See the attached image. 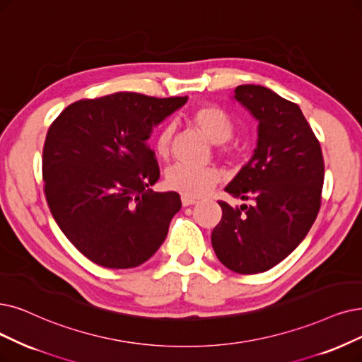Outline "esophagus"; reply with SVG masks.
<instances>
[{
    "label": "esophagus",
    "mask_w": 362,
    "mask_h": 362,
    "mask_svg": "<svg viewBox=\"0 0 362 362\" xmlns=\"http://www.w3.org/2000/svg\"><path fill=\"white\" fill-rule=\"evenodd\" d=\"M181 202H182V206H190V205H194L197 200H196V199H193V197L182 196V197H181Z\"/></svg>",
    "instance_id": "esophagus-1"
}]
</instances>
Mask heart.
<instances>
[{
	"instance_id": "1",
	"label": "heart",
	"mask_w": 362,
	"mask_h": 362,
	"mask_svg": "<svg viewBox=\"0 0 362 362\" xmlns=\"http://www.w3.org/2000/svg\"><path fill=\"white\" fill-rule=\"evenodd\" d=\"M190 120L211 142L221 144L223 153L228 156L233 153L223 146L233 135L235 129L233 123H231L224 111L215 107H200L192 112ZM173 132H175L173 124L166 123L162 126L160 132L157 134L154 150L158 157L165 158L169 154ZM218 180L220 172L214 166L199 168L177 163L170 166L166 172V185L169 189L187 197H200L206 194L218 182Z\"/></svg>"
}]
</instances>
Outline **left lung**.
Listing matches in <instances>:
<instances>
[{
	"instance_id": "1",
	"label": "left lung",
	"mask_w": 362,
	"mask_h": 362,
	"mask_svg": "<svg viewBox=\"0 0 362 362\" xmlns=\"http://www.w3.org/2000/svg\"><path fill=\"white\" fill-rule=\"evenodd\" d=\"M233 98L258 122V138L224 190L250 205L218 202L223 216L211 240L227 269L252 274L281 263L309 233L321 208L324 158L297 104L255 84L238 86Z\"/></svg>"
}]
</instances>
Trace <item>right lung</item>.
<instances>
[{"mask_svg": "<svg viewBox=\"0 0 362 362\" xmlns=\"http://www.w3.org/2000/svg\"><path fill=\"white\" fill-rule=\"evenodd\" d=\"M185 103L187 96L117 92L77 100L49 127L42 148L47 204L64 235L90 262L136 267L166 239L181 199L151 190L160 170L148 138Z\"/></svg>", "mask_w": 362, "mask_h": 362, "instance_id": "right-lung-1", "label": "right lung"}]
</instances>
